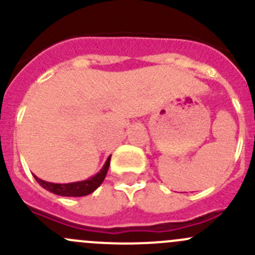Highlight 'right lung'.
I'll list each match as a JSON object with an SVG mask.
<instances>
[{"label": "right lung", "instance_id": "obj_1", "mask_svg": "<svg viewBox=\"0 0 255 255\" xmlns=\"http://www.w3.org/2000/svg\"><path fill=\"white\" fill-rule=\"evenodd\" d=\"M110 160H111V156H109V159L105 163L104 168L100 170V173H97L96 175H94L90 179L84 180V181H78V182H70V184H54V182H48L44 180L39 179L34 175V179L37 180L38 184L42 187H44L48 191L53 192L55 195H60V196H68V197H80V196H86V195L94 192L100 185L102 184V181L106 177L107 171H109L110 166Z\"/></svg>", "mask_w": 255, "mask_h": 255}]
</instances>
